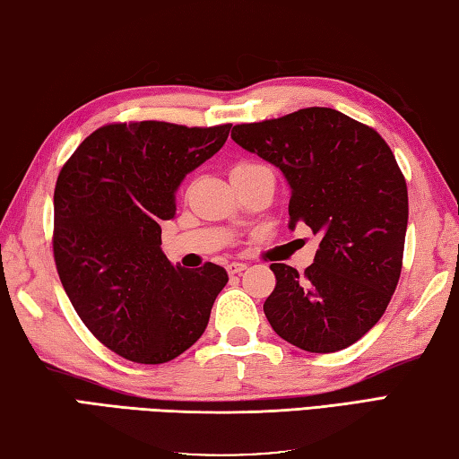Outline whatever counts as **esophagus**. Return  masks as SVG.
<instances>
[{
    "label": "esophagus",
    "instance_id": "obj_1",
    "mask_svg": "<svg viewBox=\"0 0 459 459\" xmlns=\"http://www.w3.org/2000/svg\"><path fill=\"white\" fill-rule=\"evenodd\" d=\"M246 264H239V262H231V264H228L226 265V270H228V273L230 275H239L241 272H244L246 270Z\"/></svg>",
    "mask_w": 459,
    "mask_h": 459
}]
</instances>
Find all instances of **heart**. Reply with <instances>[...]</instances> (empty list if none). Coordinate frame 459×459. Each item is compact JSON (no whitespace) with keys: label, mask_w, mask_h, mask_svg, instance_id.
<instances>
[{"label":"heart","mask_w":459,"mask_h":459,"mask_svg":"<svg viewBox=\"0 0 459 459\" xmlns=\"http://www.w3.org/2000/svg\"><path fill=\"white\" fill-rule=\"evenodd\" d=\"M252 168H259V166H257V163H252V161H239V163H236V166H233V169H231V171L252 169Z\"/></svg>","instance_id":"heart-1"}]
</instances>
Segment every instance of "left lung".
Wrapping results in <instances>:
<instances>
[{
    "label": "left lung",
    "mask_w": 459,
    "mask_h": 459,
    "mask_svg": "<svg viewBox=\"0 0 459 459\" xmlns=\"http://www.w3.org/2000/svg\"><path fill=\"white\" fill-rule=\"evenodd\" d=\"M231 140L283 171L290 228L306 223L322 238L304 275L270 265L267 322L311 353L356 343L384 316L402 273L408 186L390 145L332 108L233 126Z\"/></svg>",
    "instance_id": "obj_1"
}]
</instances>
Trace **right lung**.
<instances>
[{
	"label": "right lung",
	"instance_id": "add662e5",
	"mask_svg": "<svg viewBox=\"0 0 459 459\" xmlns=\"http://www.w3.org/2000/svg\"><path fill=\"white\" fill-rule=\"evenodd\" d=\"M231 124H108L77 145L54 192L57 275L85 327L135 364L176 359L200 340L228 283L215 264L171 265L160 223L176 189L228 140Z\"/></svg>",
	"mask_w": 459,
	"mask_h": 459
}]
</instances>
